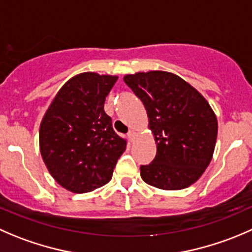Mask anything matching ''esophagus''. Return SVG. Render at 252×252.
Instances as JSON below:
<instances>
[{"label":"esophagus","mask_w":252,"mask_h":252,"mask_svg":"<svg viewBox=\"0 0 252 252\" xmlns=\"http://www.w3.org/2000/svg\"><path fill=\"white\" fill-rule=\"evenodd\" d=\"M135 136H136V131L135 130H133V129H131V130H129L128 138L130 139V140H134V138H135Z\"/></svg>","instance_id":"esophagus-1"}]
</instances>
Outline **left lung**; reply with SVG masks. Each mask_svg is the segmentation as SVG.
<instances>
[{"mask_svg": "<svg viewBox=\"0 0 252 252\" xmlns=\"http://www.w3.org/2000/svg\"><path fill=\"white\" fill-rule=\"evenodd\" d=\"M123 80L144 103L156 144L153 162L140 166L144 182L165 191L193 185L211 163L218 134L208 101L172 72H135Z\"/></svg>", "mask_w": 252, "mask_h": 252, "instance_id": "8db88e82", "label": "left lung"}]
</instances>
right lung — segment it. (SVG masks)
Returning a JSON list of instances; mask_svg holds the SVG:
<instances>
[{
	"label": "right lung",
	"mask_w": 252,
	"mask_h": 252,
	"mask_svg": "<svg viewBox=\"0 0 252 252\" xmlns=\"http://www.w3.org/2000/svg\"><path fill=\"white\" fill-rule=\"evenodd\" d=\"M118 80L82 72L67 80L51 101L39 128L41 158L54 180L72 193L111 181L126 139L112 128L104 101Z\"/></svg>",
	"instance_id": "right-lung-1"
}]
</instances>
